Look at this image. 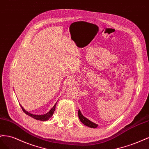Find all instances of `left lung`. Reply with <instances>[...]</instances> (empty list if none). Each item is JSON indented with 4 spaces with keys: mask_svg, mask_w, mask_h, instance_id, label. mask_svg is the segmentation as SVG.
<instances>
[{
    "mask_svg": "<svg viewBox=\"0 0 149 149\" xmlns=\"http://www.w3.org/2000/svg\"><path fill=\"white\" fill-rule=\"evenodd\" d=\"M78 116H79V118L80 120L81 121L83 124L84 125H86V126L91 127V128H96V127L98 126V125L97 124L90 121L88 119H87V118L85 117L82 114V113L80 112V110H79V111H78Z\"/></svg>",
    "mask_w": 149,
    "mask_h": 149,
    "instance_id": "8db88e82",
    "label": "left lung"
}]
</instances>
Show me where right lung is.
I'll return each mask as SVG.
<instances>
[{"label": "right lung", "mask_w": 149, "mask_h": 149, "mask_svg": "<svg viewBox=\"0 0 149 149\" xmlns=\"http://www.w3.org/2000/svg\"><path fill=\"white\" fill-rule=\"evenodd\" d=\"M56 104H57V102L56 104H55L54 105V107L50 109V111L49 112H47L45 114H44V115H34V114H32V113H29V112L26 111L22 107V105H20L21 106V108H22V110L24 111V112H25V113H26L27 115H28L29 116L33 118H35V119L36 120H41V121H45V120H48L49 118L52 116V115L54 113V112L55 111V109H56Z\"/></svg>", "instance_id": "right-lung-1"}]
</instances>
